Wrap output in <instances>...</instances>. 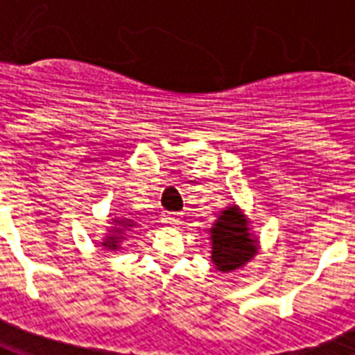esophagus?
<instances>
[{
	"instance_id": "1",
	"label": "esophagus",
	"mask_w": 355,
	"mask_h": 355,
	"mask_svg": "<svg viewBox=\"0 0 355 355\" xmlns=\"http://www.w3.org/2000/svg\"><path fill=\"white\" fill-rule=\"evenodd\" d=\"M164 223L172 225V227H180L183 223V216L181 214H164Z\"/></svg>"
}]
</instances>
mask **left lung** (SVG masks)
I'll return each mask as SVG.
<instances>
[{
  "mask_svg": "<svg viewBox=\"0 0 355 355\" xmlns=\"http://www.w3.org/2000/svg\"><path fill=\"white\" fill-rule=\"evenodd\" d=\"M209 261L219 272L244 268L259 253V236L252 231V221L238 204H229L211 223Z\"/></svg>",
  "mask_w": 355,
  "mask_h": 355,
  "instance_id": "1",
  "label": "left lung"
}]
</instances>
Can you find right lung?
I'll return each mask as SVG.
<instances>
[{"instance_id":"1","label":"right lung","mask_w":355,"mask_h":355,"mask_svg":"<svg viewBox=\"0 0 355 355\" xmlns=\"http://www.w3.org/2000/svg\"><path fill=\"white\" fill-rule=\"evenodd\" d=\"M138 227V223L134 219H128V217H113L111 219L110 227H105V234L100 240V245H102L105 252H117L123 248V242L128 236V232H132Z\"/></svg>"}]
</instances>
